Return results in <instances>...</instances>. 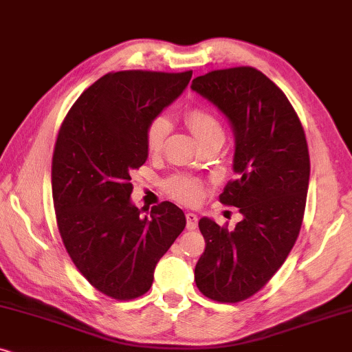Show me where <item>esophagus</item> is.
<instances>
[{"instance_id": "obj_1", "label": "esophagus", "mask_w": 352, "mask_h": 352, "mask_svg": "<svg viewBox=\"0 0 352 352\" xmlns=\"http://www.w3.org/2000/svg\"><path fill=\"white\" fill-rule=\"evenodd\" d=\"M196 227H198V215L195 212H186V228L195 230Z\"/></svg>"}]
</instances>
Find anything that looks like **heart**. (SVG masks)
<instances>
[{"mask_svg":"<svg viewBox=\"0 0 352 352\" xmlns=\"http://www.w3.org/2000/svg\"><path fill=\"white\" fill-rule=\"evenodd\" d=\"M184 117L185 124L188 125V129L193 132L196 140L201 144L214 138L223 140L222 124H220V120L209 109H204V107H190ZM168 132H170V124H168L166 117H154L148 124L146 133H144V142H146L148 151L151 154H157L161 151L164 148V143H166ZM167 191L175 199L182 201V203L196 204L203 198L204 185L198 179L177 175L167 182Z\"/></svg>","mask_w":352,"mask_h":352,"instance_id":"1","label":"heart"}]
</instances>
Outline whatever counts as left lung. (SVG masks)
I'll return each instance as SVG.
<instances>
[{
    "mask_svg": "<svg viewBox=\"0 0 352 352\" xmlns=\"http://www.w3.org/2000/svg\"><path fill=\"white\" fill-rule=\"evenodd\" d=\"M191 90L230 122L238 180L219 199L243 215L235 230L199 220L206 250L195 282L214 301L238 302L274 277L299 235L311 173L306 135L285 93L254 67L212 70Z\"/></svg>",
    "mask_w": 352,
    "mask_h": 352,
    "instance_id": "obj_1",
    "label": "left lung"
}]
</instances>
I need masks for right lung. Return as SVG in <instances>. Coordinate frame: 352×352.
<instances>
[{
  "instance_id": "add662e5",
  "label": "right lung",
  "mask_w": 352,
  "mask_h": 352,
  "mask_svg": "<svg viewBox=\"0 0 352 352\" xmlns=\"http://www.w3.org/2000/svg\"><path fill=\"white\" fill-rule=\"evenodd\" d=\"M193 72L122 70L82 93L56 140L51 185L60 238L98 292L133 299L151 288L154 269L186 219L164 203L143 215L130 173L148 159V124L179 98Z\"/></svg>"
}]
</instances>
